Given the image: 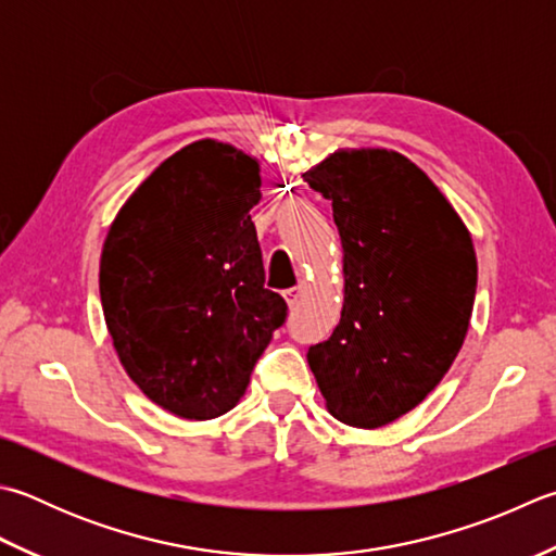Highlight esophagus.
Here are the masks:
<instances>
[{"label": "esophagus", "instance_id": "esophagus-1", "mask_svg": "<svg viewBox=\"0 0 556 556\" xmlns=\"http://www.w3.org/2000/svg\"><path fill=\"white\" fill-rule=\"evenodd\" d=\"M301 296H303V287L299 285V287H293V289H287L285 291V299H287V303H289V308H293L296 306V303L301 301Z\"/></svg>", "mask_w": 556, "mask_h": 556}]
</instances>
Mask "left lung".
<instances>
[{"instance_id": "1", "label": "left lung", "mask_w": 556, "mask_h": 556, "mask_svg": "<svg viewBox=\"0 0 556 556\" xmlns=\"http://www.w3.org/2000/svg\"><path fill=\"white\" fill-rule=\"evenodd\" d=\"M332 202L344 301L330 340L308 350L334 419L378 429L448 374L470 328L477 257L460 214L393 149H337L303 173Z\"/></svg>"}]
</instances>
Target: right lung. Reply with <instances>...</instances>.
Listing matches in <instances>:
<instances>
[{"label": "right lung", "mask_w": 556, "mask_h": 556, "mask_svg": "<svg viewBox=\"0 0 556 556\" xmlns=\"http://www.w3.org/2000/svg\"><path fill=\"white\" fill-rule=\"evenodd\" d=\"M260 185L255 156L198 139L159 163L108 228L98 289L115 354L180 419L233 409L287 318L250 219Z\"/></svg>", "instance_id": "add662e5"}]
</instances>
